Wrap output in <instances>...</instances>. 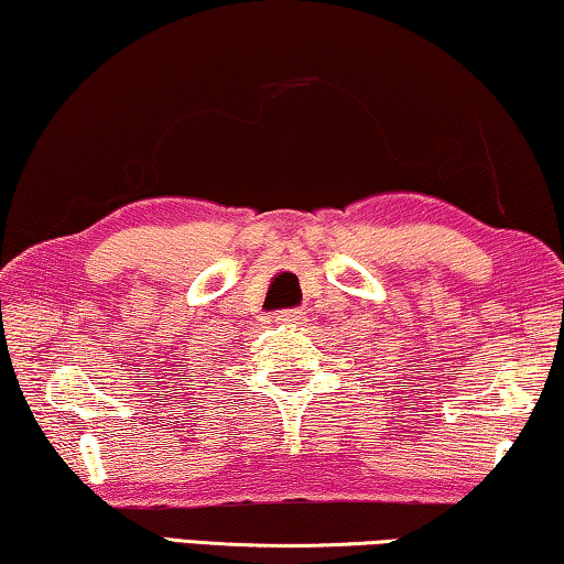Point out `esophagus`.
I'll return each mask as SVG.
<instances>
[{"mask_svg":"<svg viewBox=\"0 0 564 564\" xmlns=\"http://www.w3.org/2000/svg\"><path fill=\"white\" fill-rule=\"evenodd\" d=\"M276 323H282V326H297V323L305 321V313L303 311H280L274 315Z\"/></svg>","mask_w":564,"mask_h":564,"instance_id":"esophagus-1","label":"esophagus"}]
</instances>
